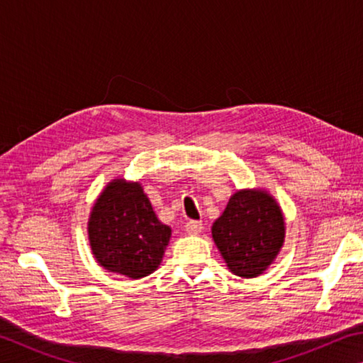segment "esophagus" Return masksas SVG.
Masks as SVG:
<instances>
[{"instance_id":"1","label":"esophagus","mask_w":363,"mask_h":363,"mask_svg":"<svg viewBox=\"0 0 363 363\" xmlns=\"http://www.w3.org/2000/svg\"><path fill=\"white\" fill-rule=\"evenodd\" d=\"M201 229H203V224H201L200 220H189L186 224V230L189 235H199Z\"/></svg>"}]
</instances>
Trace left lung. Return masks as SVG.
<instances>
[{
	"label": "left lung",
	"instance_id": "8db88e82",
	"mask_svg": "<svg viewBox=\"0 0 363 363\" xmlns=\"http://www.w3.org/2000/svg\"><path fill=\"white\" fill-rule=\"evenodd\" d=\"M211 235L233 275L259 277L285 243L284 211L266 189L237 190L213 223Z\"/></svg>",
	"mask_w": 363,
	"mask_h": 363
}]
</instances>
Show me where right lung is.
<instances>
[{
  "label": "right lung",
  "instance_id": "1",
  "mask_svg": "<svg viewBox=\"0 0 363 363\" xmlns=\"http://www.w3.org/2000/svg\"><path fill=\"white\" fill-rule=\"evenodd\" d=\"M88 238L101 267L136 280L162 264L171 227L160 223L140 182L115 177L94 201Z\"/></svg>",
  "mask_w": 363,
  "mask_h": 363
}]
</instances>
